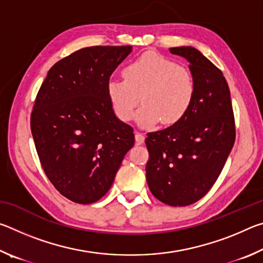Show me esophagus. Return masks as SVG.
<instances>
[{"label": "esophagus", "mask_w": 263, "mask_h": 263, "mask_svg": "<svg viewBox=\"0 0 263 263\" xmlns=\"http://www.w3.org/2000/svg\"><path fill=\"white\" fill-rule=\"evenodd\" d=\"M145 141V136H144V133H141V132H138V131H136V142L137 144H142V142Z\"/></svg>", "instance_id": "34e87169"}]
</instances>
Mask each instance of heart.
I'll use <instances>...</instances> for the list:
<instances>
[{
	"label": "heart",
	"instance_id": "obj_1",
	"mask_svg": "<svg viewBox=\"0 0 263 263\" xmlns=\"http://www.w3.org/2000/svg\"><path fill=\"white\" fill-rule=\"evenodd\" d=\"M124 80H109L106 96L122 122L131 121L138 104L137 122L144 127L160 121L164 125L180 122L193 104L196 86L193 74L155 52L144 53L123 70Z\"/></svg>",
	"mask_w": 263,
	"mask_h": 263
}]
</instances>
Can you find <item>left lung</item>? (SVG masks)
Masks as SVG:
<instances>
[{
  "label": "left lung",
  "mask_w": 263,
  "mask_h": 263,
  "mask_svg": "<svg viewBox=\"0 0 263 263\" xmlns=\"http://www.w3.org/2000/svg\"><path fill=\"white\" fill-rule=\"evenodd\" d=\"M185 58L195 97L180 122L146 138V180L155 198L171 206L201 199L215 184L235 140L230 89L221 70L191 46L172 47Z\"/></svg>",
  "instance_id": "obj_1"
}]
</instances>
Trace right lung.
<instances>
[{
	"mask_svg": "<svg viewBox=\"0 0 263 263\" xmlns=\"http://www.w3.org/2000/svg\"><path fill=\"white\" fill-rule=\"evenodd\" d=\"M132 46L84 47L48 70L31 114L42 167L59 193L90 204L108 193L133 128L116 117L106 83Z\"/></svg>",
	"mask_w": 263,
	"mask_h": 263,
	"instance_id": "right-lung-1",
	"label": "right lung"
}]
</instances>
